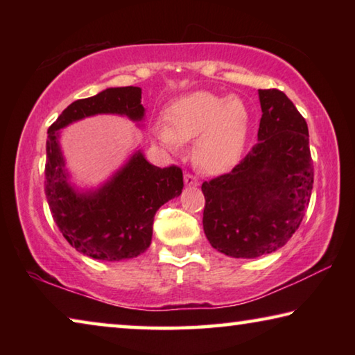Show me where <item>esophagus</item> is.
Listing matches in <instances>:
<instances>
[{
  "mask_svg": "<svg viewBox=\"0 0 355 355\" xmlns=\"http://www.w3.org/2000/svg\"><path fill=\"white\" fill-rule=\"evenodd\" d=\"M184 184L186 186H197L199 184V180L192 175V173H184Z\"/></svg>",
  "mask_w": 355,
  "mask_h": 355,
  "instance_id": "1",
  "label": "esophagus"
}]
</instances>
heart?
I'll use <instances>...</instances> for the list:
<instances>
[{"label": "heart", "mask_w": 355, "mask_h": 355, "mask_svg": "<svg viewBox=\"0 0 355 355\" xmlns=\"http://www.w3.org/2000/svg\"><path fill=\"white\" fill-rule=\"evenodd\" d=\"M166 125H156L161 146L177 152L182 142L194 139L196 164L207 172H224L236 164L248 142L250 116L238 97L196 91L166 107Z\"/></svg>", "instance_id": "heart-1"}]
</instances>
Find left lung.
Wrapping results in <instances>:
<instances>
[{
    "label": "left lung",
    "instance_id": "8db88e82",
    "mask_svg": "<svg viewBox=\"0 0 355 355\" xmlns=\"http://www.w3.org/2000/svg\"><path fill=\"white\" fill-rule=\"evenodd\" d=\"M258 97V142L232 172L202 184L203 232L233 258L271 254L290 241L313 188L305 119L277 89H260Z\"/></svg>",
    "mask_w": 355,
    "mask_h": 355
}]
</instances>
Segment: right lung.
Returning <instances> with one entry per match:
<instances>
[{
	"mask_svg": "<svg viewBox=\"0 0 355 355\" xmlns=\"http://www.w3.org/2000/svg\"><path fill=\"white\" fill-rule=\"evenodd\" d=\"M141 95V87H107L73 101L48 128L45 194L50 211L71 248L95 260L122 261L144 254L152 243L158 208L182 194L183 172L177 166L150 164L136 150L98 188L78 189L65 167L59 130L97 114H117L139 125L146 116Z\"/></svg>",
	"mask_w": 355,
	"mask_h": 355,
	"instance_id": "1",
	"label": "right lung"
}]
</instances>
